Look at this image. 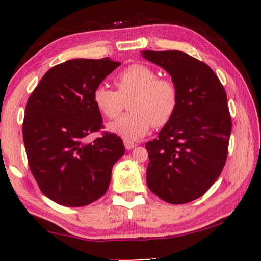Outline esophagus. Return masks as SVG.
<instances>
[{"mask_svg": "<svg viewBox=\"0 0 261 261\" xmlns=\"http://www.w3.org/2000/svg\"><path fill=\"white\" fill-rule=\"evenodd\" d=\"M123 143H124V146H125L126 149H132V148H135L137 146V144L132 143L131 140H127V139H124V141H123Z\"/></svg>", "mask_w": 261, "mask_h": 261, "instance_id": "obj_1", "label": "esophagus"}]
</instances>
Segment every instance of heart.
<instances>
[{
	"mask_svg": "<svg viewBox=\"0 0 261 261\" xmlns=\"http://www.w3.org/2000/svg\"><path fill=\"white\" fill-rule=\"evenodd\" d=\"M117 91L105 85L95 88L93 99L106 117L115 118L121 114L124 101L129 110L108 125L109 131L127 140H138L148 134L152 125H166L177 107L178 92L173 81L158 78L151 67L135 63L115 77Z\"/></svg>",
	"mask_w": 261,
	"mask_h": 261,
	"instance_id": "1",
	"label": "heart"
}]
</instances>
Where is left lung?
<instances>
[{"mask_svg": "<svg viewBox=\"0 0 261 261\" xmlns=\"http://www.w3.org/2000/svg\"><path fill=\"white\" fill-rule=\"evenodd\" d=\"M166 70L177 87L170 121L147 141V187L169 204L200 198L222 171L228 155L231 117L227 94L208 65L178 50L141 51Z\"/></svg>", "mask_w": 261, "mask_h": 261, "instance_id": "8db88e82", "label": "left lung"}]
</instances>
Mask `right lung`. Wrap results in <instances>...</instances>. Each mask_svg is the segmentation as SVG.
I'll return each instance as SVG.
<instances>
[{
	"instance_id": "1",
	"label": "right lung",
	"mask_w": 261,
	"mask_h": 261,
	"mask_svg": "<svg viewBox=\"0 0 261 261\" xmlns=\"http://www.w3.org/2000/svg\"><path fill=\"white\" fill-rule=\"evenodd\" d=\"M109 57L76 59L45 73L25 108L23 138L31 173L41 192L68 207H82L107 192L112 169L125 152L120 137L103 132L93 94L120 67Z\"/></svg>"
}]
</instances>
